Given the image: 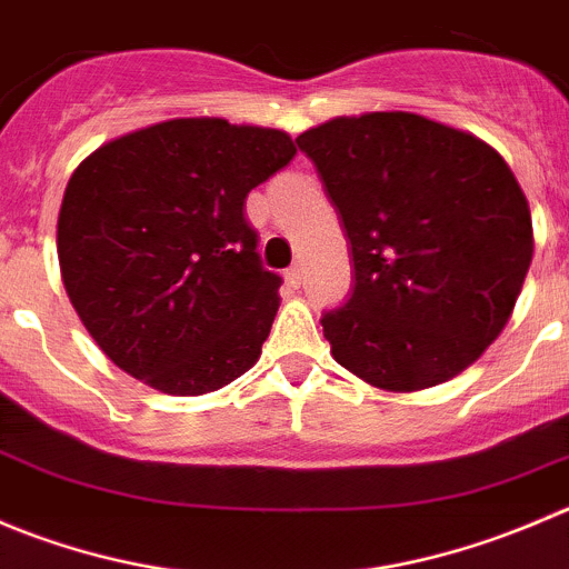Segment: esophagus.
I'll return each mask as SVG.
<instances>
[{"mask_svg": "<svg viewBox=\"0 0 569 569\" xmlns=\"http://www.w3.org/2000/svg\"><path fill=\"white\" fill-rule=\"evenodd\" d=\"M283 278H286V283L291 286V289H297V286L302 283V269H300V267H291V269H286V274H283Z\"/></svg>", "mask_w": 569, "mask_h": 569, "instance_id": "obj_1", "label": "esophagus"}]
</instances>
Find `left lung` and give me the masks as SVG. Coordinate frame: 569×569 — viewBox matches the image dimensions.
Here are the masks:
<instances>
[{"instance_id": "obj_1", "label": "left lung", "mask_w": 569, "mask_h": 569, "mask_svg": "<svg viewBox=\"0 0 569 569\" xmlns=\"http://www.w3.org/2000/svg\"><path fill=\"white\" fill-rule=\"evenodd\" d=\"M339 211L356 289L322 317L330 356L386 391L465 372L511 319L533 258L531 208L472 132L406 110L297 136Z\"/></svg>"}]
</instances>
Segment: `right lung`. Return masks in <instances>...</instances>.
<instances>
[{"instance_id": "add662e5", "label": "right lung", "mask_w": 569, "mask_h": 569, "mask_svg": "<svg viewBox=\"0 0 569 569\" xmlns=\"http://www.w3.org/2000/svg\"><path fill=\"white\" fill-rule=\"evenodd\" d=\"M289 132L169 119L93 150L66 186L58 261L99 350L163 395L197 397L261 358L280 278L247 194L295 158Z\"/></svg>"}]
</instances>
